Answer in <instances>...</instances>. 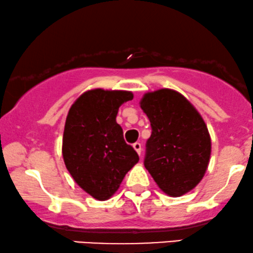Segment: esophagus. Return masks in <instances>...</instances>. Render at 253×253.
<instances>
[{
    "instance_id": "obj_1",
    "label": "esophagus",
    "mask_w": 253,
    "mask_h": 253,
    "mask_svg": "<svg viewBox=\"0 0 253 253\" xmlns=\"http://www.w3.org/2000/svg\"><path fill=\"white\" fill-rule=\"evenodd\" d=\"M133 148H134L139 156H141V144H140V142H135V144L133 145Z\"/></svg>"
}]
</instances>
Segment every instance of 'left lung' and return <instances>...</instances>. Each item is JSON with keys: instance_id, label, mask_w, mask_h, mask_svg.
<instances>
[{"instance_id": "obj_1", "label": "left lung", "mask_w": 253, "mask_h": 253, "mask_svg": "<svg viewBox=\"0 0 253 253\" xmlns=\"http://www.w3.org/2000/svg\"><path fill=\"white\" fill-rule=\"evenodd\" d=\"M152 126L145 167L161 191L180 197L199 184L211 157V136L196 107L176 90L161 88L140 100Z\"/></svg>"}]
</instances>
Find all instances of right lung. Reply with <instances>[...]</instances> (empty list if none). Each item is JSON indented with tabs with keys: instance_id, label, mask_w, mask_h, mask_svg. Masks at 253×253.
Listing matches in <instances>:
<instances>
[{
	"instance_id": "1",
	"label": "right lung",
	"mask_w": 253,
	"mask_h": 253,
	"mask_svg": "<svg viewBox=\"0 0 253 253\" xmlns=\"http://www.w3.org/2000/svg\"><path fill=\"white\" fill-rule=\"evenodd\" d=\"M132 99L128 90L95 88L81 94L67 115L63 161L74 181L96 200L113 196L139 161L117 123L119 107Z\"/></svg>"
}]
</instances>
